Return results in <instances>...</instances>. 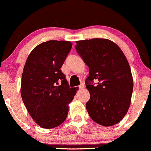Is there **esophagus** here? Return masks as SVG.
Masks as SVG:
<instances>
[{
	"label": "esophagus",
	"instance_id": "obj_1",
	"mask_svg": "<svg viewBox=\"0 0 151 151\" xmlns=\"http://www.w3.org/2000/svg\"><path fill=\"white\" fill-rule=\"evenodd\" d=\"M83 88H84V84H83V83H81V85L78 86V88L80 89V90H81V89H83Z\"/></svg>",
	"mask_w": 151,
	"mask_h": 151
}]
</instances>
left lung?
<instances>
[{
    "label": "left lung",
    "mask_w": 151,
    "mask_h": 151,
    "mask_svg": "<svg viewBox=\"0 0 151 151\" xmlns=\"http://www.w3.org/2000/svg\"><path fill=\"white\" fill-rule=\"evenodd\" d=\"M76 50L89 68L85 81L91 95L86 104L89 116L101 125H114L127 114L133 90L130 67L124 53L106 39L77 41Z\"/></svg>",
    "instance_id": "left-lung-1"
}]
</instances>
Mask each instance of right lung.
<instances>
[{
  "instance_id": "1",
  "label": "right lung",
  "mask_w": 151,
  "mask_h": 151,
  "mask_svg": "<svg viewBox=\"0 0 151 151\" xmlns=\"http://www.w3.org/2000/svg\"><path fill=\"white\" fill-rule=\"evenodd\" d=\"M71 48L70 42H45L31 52L24 65L22 100L32 119L42 128L60 125L76 95V88L69 86L60 70Z\"/></svg>"
}]
</instances>
